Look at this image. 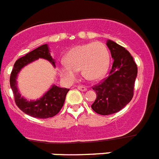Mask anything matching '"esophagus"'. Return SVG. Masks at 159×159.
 Masks as SVG:
<instances>
[{"label":"esophagus","instance_id":"1","mask_svg":"<svg viewBox=\"0 0 159 159\" xmlns=\"http://www.w3.org/2000/svg\"><path fill=\"white\" fill-rule=\"evenodd\" d=\"M77 88H78L79 90L82 91V92H85L87 90V88L85 86H84V85H79V86L77 87Z\"/></svg>","mask_w":159,"mask_h":159}]
</instances>
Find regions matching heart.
<instances>
[{
  "mask_svg": "<svg viewBox=\"0 0 159 159\" xmlns=\"http://www.w3.org/2000/svg\"><path fill=\"white\" fill-rule=\"evenodd\" d=\"M66 64L59 67L60 75L69 81L75 80L78 71L88 80H96L104 75L110 61V55L104 43H86L73 48L65 56Z\"/></svg>",
  "mask_w": 159,
  "mask_h": 159,
  "instance_id": "b5f03b06",
  "label": "heart"
}]
</instances>
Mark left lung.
<instances>
[{"instance_id":"obj_1","label":"left lung","mask_w":159,"mask_h":159,"mask_svg":"<svg viewBox=\"0 0 159 159\" xmlns=\"http://www.w3.org/2000/svg\"><path fill=\"white\" fill-rule=\"evenodd\" d=\"M114 62L109 75L92 87L96 99L92 103L94 111L107 116L122 110L134 95V81L138 67L130 52L112 40H107Z\"/></svg>"}]
</instances>
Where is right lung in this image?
Returning <instances> with one entry per match:
<instances>
[{
	"label": "right lung",
	"mask_w": 159,
	"mask_h": 159,
	"mask_svg": "<svg viewBox=\"0 0 159 159\" xmlns=\"http://www.w3.org/2000/svg\"><path fill=\"white\" fill-rule=\"evenodd\" d=\"M39 58H43L51 62L54 67L55 60L49 52L48 44L38 47L33 51L27 53L25 57L18 59L15 64L10 75V87L14 94V99L16 106L25 114L37 119H48L55 116L61 110L65 101L66 95L69 89L59 88L52 85L41 98L36 100L29 101L21 96L17 89L16 78L17 74L22 67L33 62Z\"/></svg>",
	"instance_id": "add662e5"
}]
</instances>
